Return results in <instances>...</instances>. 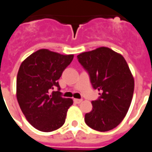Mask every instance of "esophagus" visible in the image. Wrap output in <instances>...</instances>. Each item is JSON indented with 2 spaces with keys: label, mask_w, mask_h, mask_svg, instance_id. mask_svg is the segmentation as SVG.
<instances>
[{
  "label": "esophagus",
  "mask_w": 152,
  "mask_h": 152,
  "mask_svg": "<svg viewBox=\"0 0 152 152\" xmlns=\"http://www.w3.org/2000/svg\"><path fill=\"white\" fill-rule=\"evenodd\" d=\"M74 102H76V103H80V102H82V99H74Z\"/></svg>",
  "instance_id": "esophagus-1"
}]
</instances>
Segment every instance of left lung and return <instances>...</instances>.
Here are the masks:
<instances>
[{"mask_svg":"<svg viewBox=\"0 0 152 152\" xmlns=\"http://www.w3.org/2000/svg\"><path fill=\"white\" fill-rule=\"evenodd\" d=\"M77 58L89 73L94 89L101 90L99 99L92 101L93 109L85 115L86 124L106 132L120 124L133 99L134 80L126 61L107 47L80 53Z\"/></svg>","mask_w":152,"mask_h":152,"instance_id":"1","label":"left lung"}]
</instances>
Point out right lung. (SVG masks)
<instances>
[{
  "label": "right lung",
  "mask_w": 152,
  "mask_h": 152,
  "mask_svg": "<svg viewBox=\"0 0 152 152\" xmlns=\"http://www.w3.org/2000/svg\"><path fill=\"white\" fill-rule=\"evenodd\" d=\"M73 57L42 49L31 53L20 65L17 75V100L26 119L38 130H56L65 122L73 101L62 97L58 80ZM55 87L58 91L51 92Z\"/></svg>",
  "instance_id": "1"
}]
</instances>
